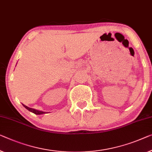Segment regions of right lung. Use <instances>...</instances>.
<instances>
[{
  "label": "right lung",
  "mask_w": 152,
  "mask_h": 152,
  "mask_svg": "<svg viewBox=\"0 0 152 152\" xmlns=\"http://www.w3.org/2000/svg\"><path fill=\"white\" fill-rule=\"evenodd\" d=\"M22 105H23L24 107L26 108L27 110H29V111L33 113L34 114H35V115H42V114H44V113H46V112L42 111V110H36V109H34V108H29V107H28V106H26V105L23 104H22Z\"/></svg>",
  "instance_id": "add662e5"
}]
</instances>
